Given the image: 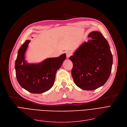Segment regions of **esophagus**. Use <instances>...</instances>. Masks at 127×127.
<instances>
[{
  "instance_id": "esophagus-1",
  "label": "esophagus",
  "mask_w": 127,
  "mask_h": 127,
  "mask_svg": "<svg viewBox=\"0 0 127 127\" xmlns=\"http://www.w3.org/2000/svg\"><path fill=\"white\" fill-rule=\"evenodd\" d=\"M66 55H67V58H69L72 55V52L71 51H67L66 52Z\"/></svg>"
}]
</instances>
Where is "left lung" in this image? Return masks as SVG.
I'll return each instance as SVG.
<instances>
[{"mask_svg":"<svg viewBox=\"0 0 127 127\" xmlns=\"http://www.w3.org/2000/svg\"><path fill=\"white\" fill-rule=\"evenodd\" d=\"M91 40L83 43L69 59L72 77L78 87L93 90L103 86L110 77L113 56L108 42L98 32H90Z\"/></svg>","mask_w":127,"mask_h":127,"instance_id":"left-lung-1","label":"left lung"}]
</instances>
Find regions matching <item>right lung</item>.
Returning <instances> with one entry per match:
<instances>
[{
    "mask_svg": "<svg viewBox=\"0 0 127 127\" xmlns=\"http://www.w3.org/2000/svg\"><path fill=\"white\" fill-rule=\"evenodd\" d=\"M31 42L26 40L18 51L15 63L17 80L22 87L33 94H42L53 86L57 71L65 59V54L59 57L47 58L37 64H29L25 59V54Z\"/></svg>",
    "mask_w": 127,
    "mask_h": 127,
    "instance_id": "1",
    "label": "right lung"
}]
</instances>
